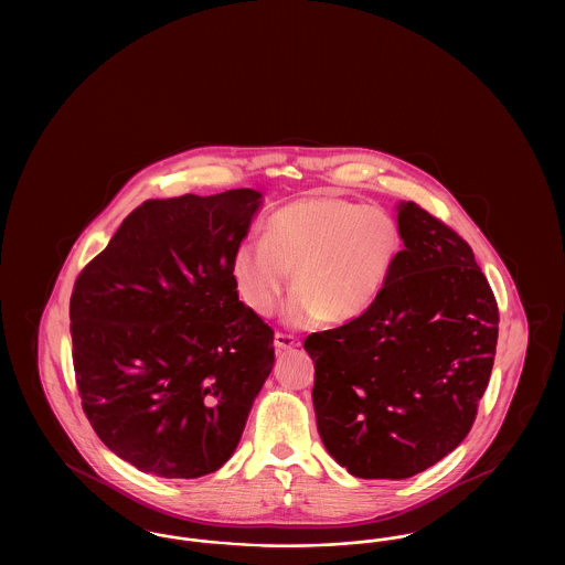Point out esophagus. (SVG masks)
<instances>
[{"mask_svg": "<svg viewBox=\"0 0 565 565\" xmlns=\"http://www.w3.org/2000/svg\"><path fill=\"white\" fill-rule=\"evenodd\" d=\"M275 348L279 351L295 350V348H298V341H296L292 334L277 332V334H275Z\"/></svg>", "mask_w": 565, "mask_h": 565, "instance_id": "34e87169", "label": "esophagus"}]
</instances>
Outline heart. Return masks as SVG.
Masks as SVG:
<instances>
[{
  "mask_svg": "<svg viewBox=\"0 0 565 565\" xmlns=\"http://www.w3.org/2000/svg\"><path fill=\"white\" fill-rule=\"evenodd\" d=\"M403 249L396 217L337 194L296 199L267 217L263 242H243L233 279L243 302L263 318L281 305L292 273L295 326L353 322L383 292Z\"/></svg>",
  "mask_w": 565,
  "mask_h": 565,
  "instance_id": "obj_1",
  "label": "heart"
}]
</instances>
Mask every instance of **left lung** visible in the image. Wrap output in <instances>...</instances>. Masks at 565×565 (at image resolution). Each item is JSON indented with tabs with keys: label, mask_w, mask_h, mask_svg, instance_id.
I'll return each mask as SVG.
<instances>
[{
	"label": "left lung",
	"mask_w": 565,
	"mask_h": 565,
	"mask_svg": "<svg viewBox=\"0 0 565 565\" xmlns=\"http://www.w3.org/2000/svg\"><path fill=\"white\" fill-rule=\"evenodd\" d=\"M398 226L404 247L375 305L305 341L323 447L360 479H408L449 456L475 424L498 343L472 247L413 201Z\"/></svg>",
	"instance_id": "left-lung-1"
}]
</instances>
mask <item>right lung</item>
Returning <instances> with one entry per match:
<instances>
[{
	"label": "right lung",
	"instance_id": "add662e5",
	"mask_svg": "<svg viewBox=\"0 0 565 565\" xmlns=\"http://www.w3.org/2000/svg\"><path fill=\"white\" fill-rule=\"evenodd\" d=\"M263 194L150 199L82 269L72 300L82 408L109 451L164 479L235 454L270 375L273 330L233 279Z\"/></svg>",
	"mask_w": 565,
	"mask_h": 565
}]
</instances>
